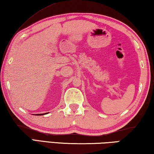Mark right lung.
I'll list each match as a JSON object with an SVG mask.
<instances>
[{"label": "right lung", "instance_id": "right-lung-1", "mask_svg": "<svg viewBox=\"0 0 154 154\" xmlns=\"http://www.w3.org/2000/svg\"><path fill=\"white\" fill-rule=\"evenodd\" d=\"M48 113H42V114H36V115H35V116H43V115H45V114H48Z\"/></svg>", "mask_w": 154, "mask_h": 154}]
</instances>
